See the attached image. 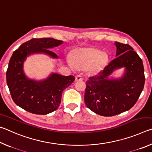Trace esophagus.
<instances>
[{
	"instance_id": "34e87169",
	"label": "esophagus",
	"mask_w": 152,
	"mask_h": 152,
	"mask_svg": "<svg viewBox=\"0 0 152 152\" xmlns=\"http://www.w3.org/2000/svg\"><path fill=\"white\" fill-rule=\"evenodd\" d=\"M82 80H83V77H82V76L80 75V74H78V75H77L76 76V81Z\"/></svg>"
}]
</instances>
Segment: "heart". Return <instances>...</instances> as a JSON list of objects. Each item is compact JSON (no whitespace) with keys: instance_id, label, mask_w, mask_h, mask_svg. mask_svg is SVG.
<instances>
[{"instance_id":"heart-1","label":"heart","mask_w":152,"mask_h":152,"mask_svg":"<svg viewBox=\"0 0 152 152\" xmlns=\"http://www.w3.org/2000/svg\"><path fill=\"white\" fill-rule=\"evenodd\" d=\"M107 60L102 51L95 48H86L78 51L73 56L72 62L78 69H86L92 65V68H96L103 64Z\"/></svg>"}]
</instances>
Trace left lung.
I'll return each mask as SVG.
<instances>
[{
	"label": "left lung",
	"instance_id": "1",
	"mask_svg": "<svg viewBox=\"0 0 152 152\" xmlns=\"http://www.w3.org/2000/svg\"><path fill=\"white\" fill-rule=\"evenodd\" d=\"M117 58L86 81L84 102L92 111L111 117L129 110L137 101L145 84L142 60L129 45L115 42ZM126 67L121 79L107 78L117 68Z\"/></svg>",
	"mask_w": 152,
	"mask_h": 152
}]
</instances>
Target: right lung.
<instances>
[{
	"mask_svg": "<svg viewBox=\"0 0 152 152\" xmlns=\"http://www.w3.org/2000/svg\"><path fill=\"white\" fill-rule=\"evenodd\" d=\"M62 41L46 37L30 39L12 53L7 70V83L15 103L27 111L36 115H47L60 106L64 90L75 80L73 76L52 74L44 81L29 80L23 71V64L28 55L43 52L58 58L48 48L56 47Z\"/></svg>",
	"mask_w": 152,
	"mask_h": 152,
	"instance_id": "right-lung-1",
	"label": "right lung"
}]
</instances>
